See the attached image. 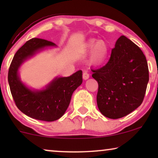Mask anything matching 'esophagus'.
I'll return each mask as SVG.
<instances>
[{"label":"esophagus","instance_id":"1","mask_svg":"<svg viewBox=\"0 0 158 158\" xmlns=\"http://www.w3.org/2000/svg\"><path fill=\"white\" fill-rule=\"evenodd\" d=\"M83 78L85 80V81L89 78V73H88L87 71H85V72L83 73Z\"/></svg>","mask_w":158,"mask_h":158}]
</instances>
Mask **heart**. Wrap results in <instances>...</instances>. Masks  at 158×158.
I'll return each mask as SVG.
<instances>
[{"instance_id": "heart-1", "label": "heart", "mask_w": 158, "mask_h": 158, "mask_svg": "<svg viewBox=\"0 0 158 158\" xmlns=\"http://www.w3.org/2000/svg\"><path fill=\"white\" fill-rule=\"evenodd\" d=\"M85 49L90 52L89 61L93 65L102 64L109 55V47L103 40H90L86 44Z\"/></svg>"}]
</instances>
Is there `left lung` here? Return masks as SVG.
<instances>
[{"label": "left lung", "instance_id": "left-lung-1", "mask_svg": "<svg viewBox=\"0 0 158 158\" xmlns=\"http://www.w3.org/2000/svg\"><path fill=\"white\" fill-rule=\"evenodd\" d=\"M92 71L98 84L97 105L106 117H124L142 104L149 81L148 62L126 36L116 41L107 64Z\"/></svg>", "mask_w": 158, "mask_h": 158}]
</instances>
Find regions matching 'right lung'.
<instances>
[{
  "label": "right lung",
  "instance_id": "1",
  "mask_svg": "<svg viewBox=\"0 0 158 158\" xmlns=\"http://www.w3.org/2000/svg\"><path fill=\"white\" fill-rule=\"evenodd\" d=\"M55 43L42 39L27 41L15 54L8 70V81L16 106L29 117L53 122L62 117L70 104L73 92L82 84V70L69 77H55L42 90H32L22 83L19 69L22 63L39 52Z\"/></svg>",
  "mask_w": 158,
  "mask_h": 158
}]
</instances>
